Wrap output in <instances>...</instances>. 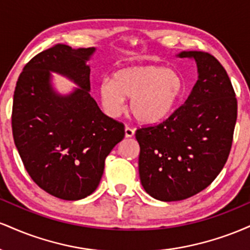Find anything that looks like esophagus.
Masks as SVG:
<instances>
[{
    "mask_svg": "<svg viewBox=\"0 0 250 250\" xmlns=\"http://www.w3.org/2000/svg\"><path fill=\"white\" fill-rule=\"evenodd\" d=\"M125 137H133L135 135V129L128 127V125H125Z\"/></svg>",
    "mask_w": 250,
    "mask_h": 250,
    "instance_id": "esophagus-1",
    "label": "esophagus"
}]
</instances>
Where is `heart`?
<instances>
[{"label": "heart", "mask_w": 250, "mask_h": 250, "mask_svg": "<svg viewBox=\"0 0 250 250\" xmlns=\"http://www.w3.org/2000/svg\"><path fill=\"white\" fill-rule=\"evenodd\" d=\"M183 93V81L176 71L159 65H136L117 70L99 84V96L105 113L120 117L125 111V97L139 121L155 123L171 114Z\"/></svg>", "instance_id": "heart-1"}]
</instances>
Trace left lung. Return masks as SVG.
Returning a JSON list of instances; mask_svg holds the SVG:
<instances>
[{
    "mask_svg": "<svg viewBox=\"0 0 250 250\" xmlns=\"http://www.w3.org/2000/svg\"><path fill=\"white\" fill-rule=\"evenodd\" d=\"M194 59L199 80L167 120L139 128V173L145 190L170 202L194 196L222 170L230 153L237 100L222 64L205 51H182Z\"/></svg>",
    "mask_w": 250,
    "mask_h": 250,
    "instance_id": "obj_1",
    "label": "left lung"
}]
</instances>
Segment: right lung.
I'll use <instances>...</instances> for the list:
<instances>
[{"label":"right lung","instance_id":"1","mask_svg":"<svg viewBox=\"0 0 250 250\" xmlns=\"http://www.w3.org/2000/svg\"><path fill=\"white\" fill-rule=\"evenodd\" d=\"M95 48L56 44L25 64L14 93V142L34 182L59 199L76 201L95 191L104 161L125 137V125L102 113L89 94ZM80 87L62 97L51 87L50 71Z\"/></svg>","mask_w":250,"mask_h":250}]
</instances>
